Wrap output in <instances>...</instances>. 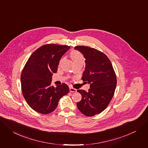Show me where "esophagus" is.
<instances>
[{
	"label": "esophagus",
	"instance_id": "1",
	"mask_svg": "<svg viewBox=\"0 0 148 148\" xmlns=\"http://www.w3.org/2000/svg\"><path fill=\"white\" fill-rule=\"evenodd\" d=\"M70 91L71 92H74L77 91V90L75 88H74L73 87H70Z\"/></svg>",
	"mask_w": 148,
	"mask_h": 148
}]
</instances>
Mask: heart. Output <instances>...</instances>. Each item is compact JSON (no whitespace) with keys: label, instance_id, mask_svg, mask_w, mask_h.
<instances>
[{"label":"heart","instance_id":"heart-1","mask_svg":"<svg viewBox=\"0 0 148 148\" xmlns=\"http://www.w3.org/2000/svg\"><path fill=\"white\" fill-rule=\"evenodd\" d=\"M71 57L72 60H73L74 64L84 62V57L82 53H80L78 51H73L71 52ZM62 59L60 60V64L62 62Z\"/></svg>","mask_w":148,"mask_h":148}]
</instances>
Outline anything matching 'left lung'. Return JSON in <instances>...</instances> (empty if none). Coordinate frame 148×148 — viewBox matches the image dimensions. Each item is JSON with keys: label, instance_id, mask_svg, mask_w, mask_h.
<instances>
[{"label": "left lung", "instance_id": "left-lung-1", "mask_svg": "<svg viewBox=\"0 0 148 148\" xmlns=\"http://www.w3.org/2000/svg\"><path fill=\"white\" fill-rule=\"evenodd\" d=\"M74 48L81 52L86 59L82 79L90 84L88 92L77 90L82 99L77 106L85 116H93L105 110L111 101L117 84L116 73L110 60L103 52L86 46Z\"/></svg>", "mask_w": 148, "mask_h": 148}]
</instances>
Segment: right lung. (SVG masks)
<instances>
[{
  "label": "right lung",
  "instance_id": "add662e5",
  "mask_svg": "<svg viewBox=\"0 0 148 148\" xmlns=\"http://www.w3.org/2000/svg\"><path fill=\"white\" fill-rule=\"evenodd\" d=\"M68 45L46 44L35 50L22 70L21 82L24 99L35 111L47 114L57 107L60 99L70 92L65 83L51 86L53 73L57 72L61 57Z\"/></svg>",
  "mask_w": 148,
  "mask_h": 148
}]
</instances>
